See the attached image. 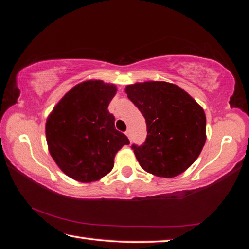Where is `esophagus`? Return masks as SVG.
Returning a JSON list of instances; mask_svg holds the SVG:
<instances>
[{
  "label": "esophagus",
  "instance_id": "esophagus-1",
  "mask_svg": "<svg viewBox=\"0 0 249 249\" xmlns=\"http://www.w3.org/2000/svg\"><path fill=\"white\" fill-rule=\"evenodd\" d=\"M125 134H126V136H127V137L129 138V140H130V130L127 129V130H126V132H125Z\"/></svg>",
  "mask_w": 249,
  "mask_h": 249
}]
</instances>
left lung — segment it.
Wrapping results in <instances>:
<instances>
[{"instance_id":"8db88e82","label":"left lung","mask_w":249,"mask_h":249,"mask_svg":"<svg viewBox=\"0 0 249 249\" xmlns=\"http://www.w3.org/2000/svg\"><path fill=\"white\" fill-rule=\"evenodd\" d=\"M125 92L146 120L145 142L132 146L141 167L162 178L182 174L205 144L204 109L183 89L165 81L128 84Z\"/></svg>"}]
</instances>
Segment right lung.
<instances>
[{
	"mask_svg": "<svg viewBox=\"0 0 249 249\" xmlns=\"http://www.w3.org/2000/svg\"><path fill=\"white\" fill-rule=\"evenodd\" d=\"M116 86L86 80L67 92L46 121L48 150L61 171L80 182H93L114 167V158L129 141L115 129L107 107Z\"/></svg>",
	"mask_w": 249,
	"mask_h": 249,
	"instance_id": "add662e5",
	"label": "right lung"
}]
</instances>
